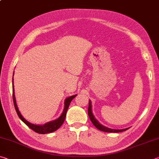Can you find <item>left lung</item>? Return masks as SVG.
Returning <instances> with one entry per match:
<instances>
[{"instance_id": "8db88e82", "label": "left lung", "mask_w": 159, "mask_h": 159, "mask_svg": "<svg viewBox=\"0 0 159 159\" xmlns=\"http://www.w3.org/2000/svg\"><path fill=\"white\" fill-rule=\"evenodd\" d=\"M88 116H89V118L91 120V122L93 123V124L95 126V127L98 129V130H101V131H104V132H107V133H120V132L125 131L126 130H128V128H125V129H121V130H116V129H111V128H109L104 126L103 125H102L100 123H99L98 120L96 119L95 116L93 115V111H92V104H91V101H89V106H88Z\"/></svg>"}]
</instances>
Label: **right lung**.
<instances>
[{"label":"right lung","mask_w":159,"mask_h":159,"mask_svg":"<svg viewBox=\"0 0 159 159\" xmlns=\"http://www.w3.org/2000/svg\"><path fill=\"white\" fill-rule=\"evenodd\" d=\"M13 76H14V74H13ZM76 95H72L65 99V101H64V108L62 114H61L60 116L58 118H57V119L52 120V121L48 122L46 123H45L44 125H35V124H33V123L29 122L28 120H26L25 118L22 116V115L21 114L20 111H19V109L17 105V102H16V99H15V88H14V84H13V77H12V98H13V102H14V105H15L16 111H17L18 116L20 117V119L22 120V121L25 123L29 128H30L31 130H33L37 133H39V134L50 133H52V132L57 130L58 128H60V126L63 124L64 120H65L66 112H67V110H68L70 103H71L72 99H73Z\"/></svg>","instance_id":"1"}]
</instances>
